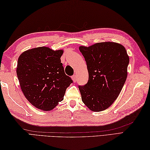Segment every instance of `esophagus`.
I'll use <instances>...</instances> for the list:
<instances>
[{"instance_id": "1", "label": "esophagus", "mask_w": 150, "mask_h": 150, "mask_svg": "<svg viewBox=\"0 0 150 150\" xmlns=\"http://www.w3.org/2000/svg\"><path fill=\"white\" fill-rule=\"evenodd\" d=\"M71 79H72L73 81L74 82H76V81H77V78H76V75H73L72 77H71Z\"/></svg>"}]
</instances>
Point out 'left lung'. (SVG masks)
<instances>
[{"instance_id":"obj_1","label":"left lung","mask_w":150,"mask_h":150,"mask_svg":"<svg viewBox=\"0 0 150 150\" xmlns=\"http://www.w3.org/2000/svg\"><path fill=\"white\" fill-rule=\"evenodd\" d=\"M79 50L86 62L88 81L79 86L82 100L93 111L106 110L119 96L128 75L129 56L122 45L98 42Z\"/></svg>"}]
</instances>
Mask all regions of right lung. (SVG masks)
Wrapping results in <instances>:
<instances>
[{
	"mask_svg": "<svg viewBox=\"0 0 150 150\" xmlns=\"http://www.w3.org/2000/svg\"><path fill=\"white\" fill-rule=\"evenodd\" d=\"M63 50L48 47L28 50L19 56L17 75L22 93L39 110L50 111L64 99L73 81L60 60Z\"/></svg>",
	"mask_w": 150,
	"mask_h": 150,
	"instance_id": "add662e5",
	"label": "right lung"
}]
</instances>
